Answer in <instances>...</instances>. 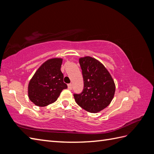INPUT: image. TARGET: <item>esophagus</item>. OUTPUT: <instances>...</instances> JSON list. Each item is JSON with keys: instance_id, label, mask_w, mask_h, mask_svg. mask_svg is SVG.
<instances>
[{"instance_id": "1", "label": "esophagus", "mask_w": 154, "mask_h": 154, "mask_svg": "<svg viewBox=\"0 0 154 154\" xmlns=\"http://www.w3.org/2000/svg\"><path fill=\"white\" fill-rule=\"evenodd\" d=\"M68 89H70V90L72 89V84H71V83H69V84H68Z\"/></svg>"}]
</instances>
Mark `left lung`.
Instances as JSON below:
<instances>
[{"label": "left lung", "mask_w": 154, "mask_h": 154, "mask_svg": "<svg viewBox=\"0 0 154 154\" xmlns=\"http://www.w3.org/2000/svg\"><path fill=\"white\" fill-rule=\"evenodd\" d=\"M84 88L74 98L80 107L97 113L110 104L115 93V83L110 72L99 60L91 57L79 58Z\"/></svg>", "instance_id": "left-lung-1"}]
</instances>
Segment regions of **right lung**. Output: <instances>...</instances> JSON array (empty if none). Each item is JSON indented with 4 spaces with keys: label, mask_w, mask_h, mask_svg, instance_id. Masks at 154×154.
Returning <instances> with one entry per match:
<instances>
[{
    "label": "right lung",
    "mask_w": 154,
    "mask_h": 154,
    "mask_svg": "<svg viewBox=\"0 0 154 154\" xmlns=\"http://www.w3.org/2000/svg\"><path fill=\"white\" fill-rule=\"evenodd\" d=\"M63 58H54L42 65L30 79L28 97L33 104L40 107L54 103L67 85L63 82L60 71Z\"/></svg>",
    "instance_id": "1"
}]
</instances>
